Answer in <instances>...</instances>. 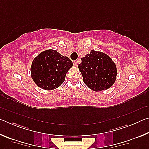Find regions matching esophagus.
I'll return each instance as SVG.
<instances>
[{"label":"esophagus","instance_id":"1","mask_svg":"<svg viewBox=\"0 0 149 149\" xmlns=\"http://www.w3.org/2000/svg\"><path fill=\"white\" fill-rule=\"evenodd\" d=\"M74 64L75 66H77V65H78L77 61H74Z\"/></svg>","mask_w":149,"mask_h":149}]
</instances>
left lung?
Wrapping results in <instances>:
<instances>
[{
    "mask_svg": "<svg viewBox=\"0 0 149 149\" xmlns=\"http://www.w3.org/2000/svg\"><path fill=\"white\" fill-rule=\"evenodd\" d=\"M78 65L84 78V84L94 91L107 90L116 80L117 68L115 62L108 54L100 51L91 50L81 58Z\"/></svg>",
    "mask_w": 149,
    "mask_h": 149,
    "instance_id": "left-lung-1",
    "label": "left lung"
}]
</instances>
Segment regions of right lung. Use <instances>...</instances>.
<instances>
[{"instance_id": "right-lung-1", "label": "right lung", "mask_w": 149, "mask_h": 149, "mask_svg": "<svg viewBox=\"0 0 149 149\" xmlns=\"http://www.w3.org/2000/svg\"><path fill=\"white\" fill-rule=\"evenodd\" d=\"M73 66L68 57L57 50L48 49L34 58L31 65V77L39 87L47 91L57 89L63 83L65 75Z\"/></svg>"}]
</instances>
